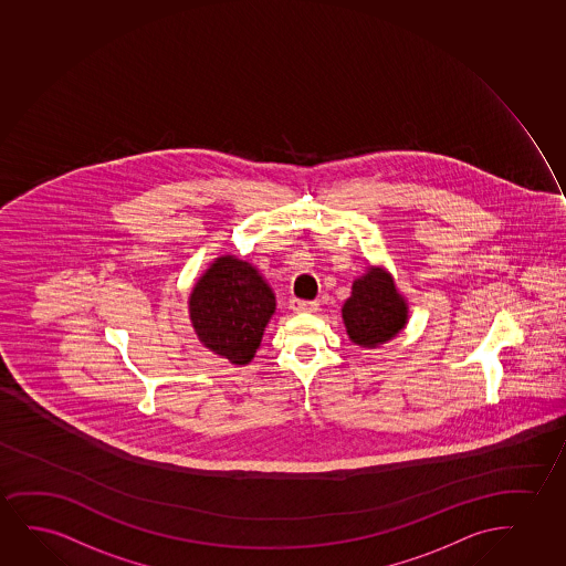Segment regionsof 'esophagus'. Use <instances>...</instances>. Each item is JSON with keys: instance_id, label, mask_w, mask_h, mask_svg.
Wrapping results in <instances>:
<instances>
[{"instance_id": "34e87169", "label": "esophagus", "mask_w": 566, "mask_h": 566, "mask_svg": "<svg viewBox=\"0 0 566 566\" xmlns=\"http://www.w3.org/2000/svg\"><path fill=\"white\" fill-rule=\"evenodd\" d=\"M318 302H305V300H292L290 308L294 313H315Z\"/></svg>"}]
</instances>
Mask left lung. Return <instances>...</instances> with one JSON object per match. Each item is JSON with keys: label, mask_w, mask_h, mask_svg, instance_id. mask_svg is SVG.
<instances>
[{"label": "left lung", "mask_w": 566, "mask_h": 566, "mask_svg": "<svg viewBox=\"0 0 566 566\" xmlns=\"http://www.w3.org/2000/svg\"><path fill=\"white\" fill-rule=\"evenodd\" d=\"M342 318L353 344L375 349L403 331L409 323V305L394 276L384 266L368 264L367 271L353 280Z\"/></svg>", "instance_id": "left-lung-1"}]
</instances>
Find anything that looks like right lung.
I'll use <instances>...</instances> for the list:
<instances>
[{"label": "right lung", "instance_id": "add662e5", "mask_svg": "<svg viewBox=\"0 0 566 566\" xmlns=\"http://www.w3.org/2000/svg\"><path fill=\"white\" fill-rule=\"evenodd\" d=\"M188 313L201 345L245 367L276 313V295L255 264L219 255L191 287Z\"/></svg>", "mask_w": 566, "mask_h": 566}]
</instances>
